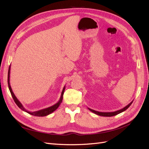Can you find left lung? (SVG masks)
Here are the masks:
<instances>
[{"mask_svg":"<svg viewBox=\"0 0 149 149\" xmlns=\"http://www.w3.org/2000/svg\"><path fill=\"white\" fill-rule=\"evenodd\" d=\"M133 101L131 102V103H130L128 105H126V107H124V108L120 109V110H117V111H115V112H98V111H96V110H93V109H91L88 108V109L90 110V111H91L92 112H93L94 113L96 114V115L98 116H103V117H112V116H116L117 115V114H119L120 113H121L124 111H125V110L126 109H127L130 107V106L131 105V103H133Z\"/></svg>","mask_w":149,"mask_h":149,"instance_id":"obj_1","label":"left lung"}]
</instances>
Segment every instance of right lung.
<instances>
[{
  "mask_svg": "<svg viewBox=\"0 0 149 149\" xmlns=\"http://www.w3.org/2000/svg\"><path fill=\"white\" fill-rule=\"evenodd\" d=\"M10 70H11V65H10L9 68V70H8V87H9L10 92H11V94L12 97L14 100V101H15V102L16 103V104L18 105V107H19V109H21L22 110H23V111L29 113V114H31V115H32V116H38V117H43V116H46L47 115H49V114L51 113L52 112H53L54 110H56L58 108V107L60 106V105L61 104V103L62 102V100H63V95L64 91H65V86H64L63 90H62L60 100H59V101L56 103V104H54V105L51 106V107H47V108L44 109L40 110H38V111L30 112V111H28L27 110H26L25 108H24V107L22 104V103H21L19 101L18 98H16V96H15V95L14 94V93H13L12 89H11V85H10V82H10Z\"/></svg>",
  "mask_w": 149,
  "mask_h": 149,
  "instance_id": "right-lung-1",
  "label": "right lung"
}]
</instances>
